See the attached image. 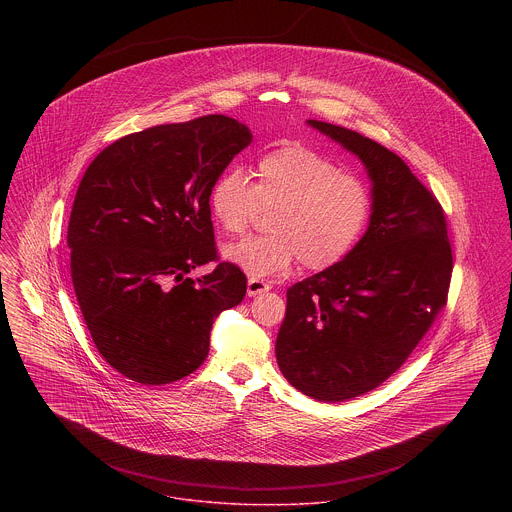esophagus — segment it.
Returning a JSON list of instances; mask_svg holds the SVG:
<instances>
[{"instance_id":"34e87169","label":"esophagus","mask_w":512,"mask_h":512,"mask_svg":"<svg viewBox=\"0 0 512 512\" xmlns=\"http://www.w3.org/2000/svg\"><path fill=\"white\" fill-rule=\"evenodd\" d=\"M270 290V284H266L264 280H256V278H250L248 284H246V293L248 297H256L260 293H266Z\"/></svg>"}]
</instances>
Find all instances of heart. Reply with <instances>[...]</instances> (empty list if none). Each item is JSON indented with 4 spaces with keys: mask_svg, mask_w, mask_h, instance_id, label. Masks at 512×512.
Listing matches in <instances>:
<instances>
[{
    "mask_svg": "<svg viewBox=\"0 0 512 512\" xmlns=\"http://www.w3.org/2000/svg\"><path fill=\"white\" fill-rule=\"evenodd\" d=\"M252 185L240 169H226L209 189V211L228 234L244 232L258 203L276 205L272 232L224 248V258L252 278L286 274L299 260L321 272L341 264L363 238L372 217V193L327 155L282 144L266 151Z\"/></svg>",
    "mask_w": 512,
    "mask_h": 512,
    "instance_id": "heart-1",
    "label": "heart"
}]
</instances>
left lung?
Returning a JSON list of instances; mask_svg holds the SVG:
<instances>
[{"label": "left lung", "instance_id": "left-lung-1", "mask_svg": "<svg viewBox=\"0 0 512 512\" xmlns=\"http://www.w3.org/2000/svg\"><path fill=\"white\" fill-rule=\"evenodd\" d=\"M307 124L363 161L374 207L341 264L288 290L276 359L305 396L343 402L404 365L447 301L453 256L438 199L396 153L335 124Z\"/></svg>", "mask_w": 512, "mask_h": 512}]
</instances>
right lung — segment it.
Returning <instances> with one entry per match:
<instances>
[{
  "label": "right lung",
  "mask_w": 512,
  "mask_h": 512,
  "mask_svg": "<svg viewBox=\"0 0 512 512\" xmlns=\"http://www.w3.org/2000/svg\"><path fill=\"white\" fill-rule=\"evenodd\" d=\"M252 142L211 114L116 140L88 165L69 220L74 293L98 353L146 386L189 376L209 355L220 311L246 295L244 272L217 262L209 189Z\"/></svg>",
  "instance_id": "1"
}]
</instances>
